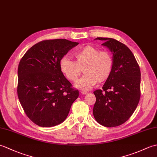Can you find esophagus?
I'll return each mask as SVG.
<instances>
[{"label": "esophagus", "mask_w": 157, "mask_h": 157, "mask_svg": "<svg viewBox=\"0 0 157 157\" xmlns=\"http://www.w3.org/2000/svg\"><path fill=\"white\" fill-rule=\"evenodd\" d=\"M81 93H82V94H83V95H86V94H88V92H86V91H82Z\"/></svg>", "instance_id": "34e87169"}]
</instances>
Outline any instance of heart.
<instances>
[{"label":"heart","instance_id":"heart-1","mask_svg":"<svg viewBox=\"0 0 157 157\" xmlns=\"http://www.w3.org/2000/svg\"><path fill=\"white\" fill-rule=\"evenodd\" d=\"M75 61L63 57L59 63L60 69L69 81L75 82L82 73L84 75L75 84L82 90H89L98 82H103L111 75L113 68V59L111 53L91 45H86L73 54Z\"/></svg>","mask_w":157,"mask_h":157}]
</instances>
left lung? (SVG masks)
<instances>
[{"label": "left lung", "instance_id": "obj_1", "mask_svg": "<svg viewBox=\"0 0 157 157\" xmlns=\"http://www.w3.org/2000/svg\"><path fill=\"white\" fill-rule=\"evenodd\" d=\"M111 52L113 68L102 90L94 92L93 115L100 124L112 128L128 121L140 98V70L134 55L123 43L113 38H97Z\"/></svg>", "mask_w": 157, "mask_h": 157}]
</instances>
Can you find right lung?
<instances>
[{"label":"right lung","mask_w":157,"mask_h":157,"mask_svg":"<svg viewBox=\"0 0 157 157\" xmlns=\"http://www.w3.org/2000/svg\"><path fill=\"white\" fill-rule=\"evenodd\" d=\"M78 42L65 39L40 42L23 55L18 66L17 94L25 114L41 127L65 120L79 91L60 69L61 59Z\"/></svg>","instance_id":"1"}]
</instances>
